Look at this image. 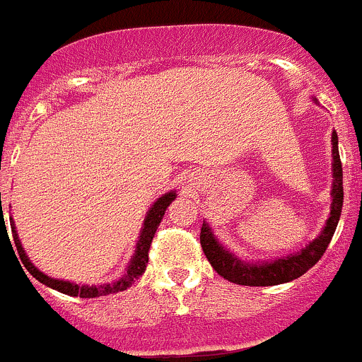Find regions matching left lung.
Wrapping results in <instances>:
<instances>
[{
    "instance_id": "obj_1",
    "label": "left lung",
    "mask_w": 362,
    "mask_h": 362,
    "mask_svg": "<svg viewBox=\"0 0 362 362\" xmlns=\"http://www.w3.org/2000/svg\"><path fill=\"white\" fill-rule=\"evenodd\" d=\"M332 144V189H331V214L325 221L320 234L306 246L301 252L294 255L281 257V259L269 260V262H245L234 253L228 252L221 246L216 235L211 230L209 223L204 221L200 228V245H202L204 255L207 257L213 269L225 280L238 285H246V287H271V285L287 284V281L296 280L303 276L308 269L315 266L320 260L334 235L336 227H338L339 216H341L343 207V169L341 160L338 153V135L332 132L331 137Z\"/></svg>"
}]
</instances>
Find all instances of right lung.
<instances>
[{
  "mask_svg": "<svg viewBox=\"0 0 362 362\" xmlns=\"http://www.w3.org/2000/svg\"><path fill=\"white\" fill-rule=\"evenodd\" d=\"M0 195H1V193H0ZM176 197H177L176 192H169V193H165V195L160 197V199L156 200V202L153 204L151 207H149L148 214H146V218H144V225H142V228H141V234H139V241H137V246H135L134 257H132L130 264H128V267H127V271L123 273V276L117 278V280L112 281V284H102V285L71 284V281L56 280V278H51V276H47V274L42 273V271H38L37 267L33 266V262L28 259L26 252H24L23 245H21L19 235H17L16 223H13V220L10 218V227H12L13 243H16V248H17V252H19L21 262H23L24 267L30 271V274H33V278H37L40 284H44V285H47V287L54 288V291L61 292V294L74 296V298H89V299L100 298V296L116 294V292L127 291V288L130 287V285L134 284L135 280H139V278L144 274L146 266H148V260H149V257H148L149 246H151L153 238H155L156 228H158V225H160V221H162L163 214H165L167 207L170 206V202H173ZM0 206H1V197H0ZM1 209H3V207H1ZM0 223H1V227L6 230L3 213H1ZM6 235H8V232H6ZM8 241H10V239H8ZM10 245H12V243H10Z\"/></svg>",
  "mask_w": 362,
  "mask_h": 362,
  "instance_id": "obj_1",
  "label": "right lung"
}]
</instances>
